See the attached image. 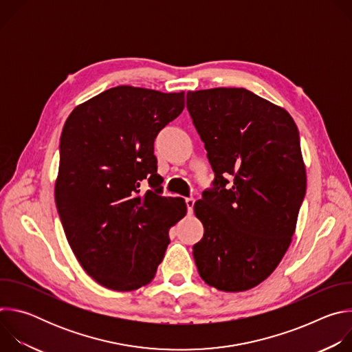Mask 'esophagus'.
Returning <instances> with one entry per match:
<instances>
[{
    "mask_svg": "<svg viewBox=\"0 0 352 352\" xmlns=\"http://www.w3.org/2000/svg\"><path fill=\"white\" fill-rule=\"evenodd\" d=\"M185 204H186V209H188V213L190 214L193 212V205H195V199L193 197H186L185 199Z\"/></svg>",
    "mask_w": 352,
    "mask_h": 352,
    "instance_id": "obj_1",
    "label": "esophagus"
}]
</instances>
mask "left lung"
<instances>
[{
  "label": "left lung",
  "instance_id": "1",
  "mask_svg": "<svg viewBox=\"0 0 352 352\" xmlns=\"http://www.w3.org/2000/svg\"><path fill=\"white\" fill-rule=\"evenodd\" d=\"M186 109L214 171L193 206L205 227L193 245L197 272L220 291L250 289L281 262L305 197L298 128L243 87L188 91Z\"/></svg>",
  "mask_w": 352,
  "mask_h": 352
}]
</instances>
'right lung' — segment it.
<instances>
[{"mask_svg": "<svg viewBox=\"0 0 352 352\" xmlns=\"http://www.w3.org/2000/svg\"><path fill=\"white\" fill-rule=\"evenodd\" d=\"M184 107V91L117 86L78 106L64 125L57 210L80 266L106 288L152 281L168 230L186 213L182 197L162 195L155 156L156 136Z\"/></svg>", "mask_w": 352, "mask_h": 352, "instance_id": "obj_1", "label": "right lung"}]
</instances>
